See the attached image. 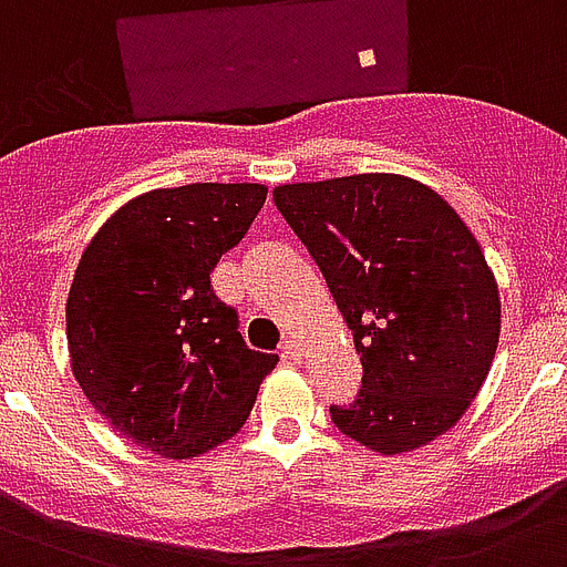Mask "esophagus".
I'll return each mask as SVG.
<instances>
[{
	"label": "esophagus",
	"mask_w": 567,
	"mask_h": 567,
	"mask_svg": "<svg viewBox=\"0 0 567 567\" xmlns=\"http://www.w3.org/2000/svg\"><path fill=\"white\" fill-rule=\"evenodd\" d=\"M282 359H288V362H300L302 359V347L293 338H285L282 341Z\"/></svg>",
	"instance_id": "obj_1"
}]
</instances>
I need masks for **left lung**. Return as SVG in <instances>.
Segmentation results:
<instances>
[{
	"label": "left lung",
	"mask_w": 567,
	"mask_h": 567,
	"mask_svg": "<svg viewBox=\"0 0 567 567\" xmlns=\"http://www.w3.org/2000/svg\"><path fill=\"white\" fill-rule=\"evenodd\" d=\"M274 203L362 355V391L329 405L332 423L382 456L444 435L483 388L501 338L497 282L465 220L394 173L279 185Z\"/></svg>",
	"instance_id": "left-lung-1"
}]
</instances>
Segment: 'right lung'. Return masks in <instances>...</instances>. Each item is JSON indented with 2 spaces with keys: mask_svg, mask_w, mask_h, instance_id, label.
Wrapping results in <instances>:
<instances>
[{
  "mask_svg": "<svg viewBox=\"0 0 567 567\" xmlns=\"http://www.w3.org/2000/svg\"><path fill=\"white\" fill-rule=\"evenodd\" d=\"M265 185L196 182L128 199L75 267L66 344L105 421L164 458H190L247 423L279 355L244 344L212 270L265 205Z\"/></svg>",
  "mask_w": 567,
  "mask_h": 567,
  "instance_id": "add662e5",
  "label": "right lung"
}]
</instances>
